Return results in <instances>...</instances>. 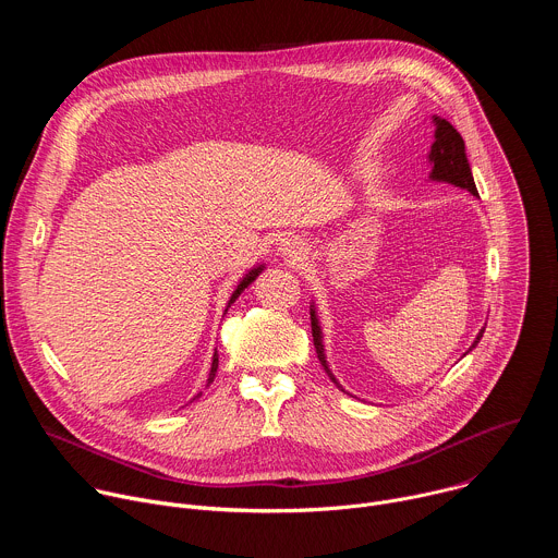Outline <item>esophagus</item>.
I'll use <instances>...</instances> for the list:
<instances>
[{"instance_id":"obj_1","label":"esophagus","mask_w":558,"mask_h":558,"mask_svg":"<svg viewBox=\"0 0 558 558\" xmlns=\"http://www.w3.org/2000/svg\"><path fill=\"white\" fill-rule=\"evenodd\" d=\"M304 247H302V243L298 241V238H284V241L278 245V254L282 256V258H287V260H291V263H295V260H302L304 258Z\"/></svg>"}]
</instances>
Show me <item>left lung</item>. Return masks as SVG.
Wrapping results in <instances>:
<instances>
[{"label":"left lung","mask_w":558,"mask_h":558,"mask_svg":"<svg viewBox=\"0 0 558 558\" xmlns=\"http://www.w3.org/2000/svg\"><path fill=\"white\" fill-rule=\"evenodd\" d=\"M433 121H435V143L430 145V154H428V161L433 166L430 179L441 181V183H450V185L461 187V190H468L472 196H480V192H476V185H474V179H472V170H470L468 156H465V143H463L461 134L441 117H433ZM484 331H486V327L480 333H476V338H474V342L468 351H472L476 344H480V340L484 338ZM311 333H313V344H315L317 357H320V364L325 366L329 377L336 381V386L342 388L338 384V379L333 377L329 364H327L325 344H323V329H320V323H317L313 304H311Z\"/></svg>","instance_id":"1"}]
</instances>
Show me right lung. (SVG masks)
Returning a JSON list of instances; mask_svg holds the SVG:
<instances>
[{"instance_id":"1","label":"right lung","mask_w":558,"mask_h":558,"mask_svg":"<svg viewBox=\"0 0 558 558\" xmlns=\"http://www.w3.org/2000/svg\"><path fill=\"white\" fill-rule=\"evenodd\" d=\"M263 269H265V267H263V265H258V267H254L250 274H245V278H243L241 282H238L235 291L231 293V298H229V302H227V308H229V306H231V304L238 300V295H241V293H243V291H245V289H247V287H250V284H252L256 278H258V274H260ZM227 308H225V311H227ZM216 371H218V353L214 351V357H211V371H209V377H207V386L214 381V377H216ZM198 395H201V392H198ZM198 395H196V397H198ZM196 397H194V400H196Z\"/></svg>"}]
</instances>
